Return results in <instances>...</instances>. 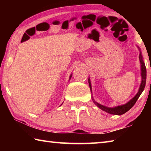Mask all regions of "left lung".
<instances>
[{
  "label": "left lung",
  "instance_id": "1",
  "mask_svg": "<svg viewBox=\"0 0 151 151\" xmlns=\"http://www.w3.org/2000/svg\"><path fill=\"white\" fill-rule=\"evenodd\" d=\"M137 47L140 51L139 60H140V71H141V72H140V75H141V83H140L139 91H138V93L136 94V95H135L132 99H131L129 102H127L126 104H122V105H119L116 106H114V107H108L97 103L96 101H94V99L93 96L91 83L90 78H88V84H89V86H90V89L92 93L91 96H92V100H93V103L95 104L99 109H101V110H103V111L108 112L109 114H114V115H122V114H124L125 112H127L128 111H129V110L134 105V104L136 103L138 99L139 98L140 95L142 93V91H144L145 85H146L147 70H146V66H145L144 60H143V57L142 55L141 50H140V48H139V46H137Z\"/></svg>",
  "mask_w": 151,
  "mask_h": 151
}]
</instances>
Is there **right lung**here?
<instances>
[{"instance_id": "right-lung-1", "label": "right lung", "mask_w": 151, "mask_h": 151, "mask_svg": "<svg viewBox=\"0 0 151 151\" xmlns=\"http://www.w3.org/2000/svg\"><path fill=\"white\" fill-rule=\"evenodd\" d=\"M72 75H73V74H70V77H69V80H68V81H70V78H71V77H72ZM62 104H63V103H62V104H60V105H62Z\"/></svg>"}]
</instances>
